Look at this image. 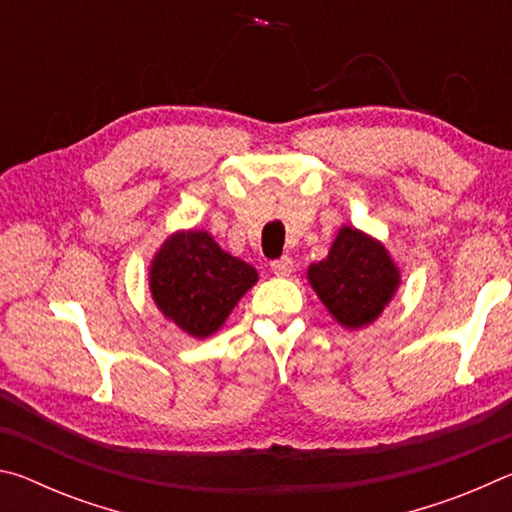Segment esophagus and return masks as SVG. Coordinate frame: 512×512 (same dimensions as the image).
<instances>
[{
  "mask_svg": "<svg viewBox=\"0 0 512 512\" xmlns=\"http://www.w3.org/2000/svg\"><path fill=\"white\" fill-rule=\"evenodd\" d=\"M271 268H273L275 275H291V271H293V259L284 255V257H280V259H275V262H271Z\"/></svg>",
  "mask_w": 512,
  "mask_h": 512,
  "instance_id": "1",
  "label": "esophagus"
}]
</instances>
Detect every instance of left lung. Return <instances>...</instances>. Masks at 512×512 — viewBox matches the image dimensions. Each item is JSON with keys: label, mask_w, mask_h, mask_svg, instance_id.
<instances>
[{"label": "left lung", "mask_w": 512, "mask_h": 512, "mask_svg": "<svg viewBox=\"0 0 512 512\" xmlns=\"http://www.w3.org/2000/svg\"><path fill=\"white\" fill-rule=\"evenodd\" d=\"M309 282L345 327H363L384 311L397 289V268L384 246L343 228L323 262L309 266Z\"/></svg>", "instance_id": "obj_1"}]
</instances>
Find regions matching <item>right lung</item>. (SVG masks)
<instances>
[{
    "instance_id": "right-lung-1",
    "label": "right lung",
    "mask_w": 512,
    "mask_h": 512,
    "mask_svg": "<svg viewBox=\"0 0 512 512\" xmlns=\"http://www.w3.org/2000/svg\"><path fill=\"white\" fill-rule=\"evenodd\" d=\"M255 282V268L223 253L203 230L171 237L151 266V293L162 314L196 339L214 334Z\"/></svg>"
}]
</instances>
